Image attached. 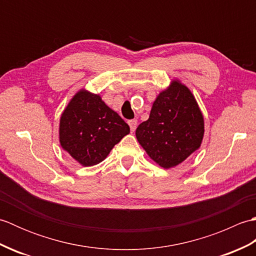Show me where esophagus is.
Here are the masks:
<instances>
[{
    "mask_svg": "<svg viewBox=\"0 0 256 256\" xmlns=\"http://www.w3.org/2000/svg\"><path fill=\"white\" fill-rule=\"evenodd\" d=\"M128 125H130V128H131V132H134L138 126V120H135V118L130 120Z\"/></svg>",
    "mask_w": 256,
    "mask_h": 256,
    "instance_id": "esophagus-1",
    "label": "esophagus"
}]
</instances>
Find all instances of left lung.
I'll list each match as a JSON object with an SVG mask.
<instances>
[{"label": "left lung", "mask_w": 256, "mask_h": 256, "mask_svg": "<svg viewBox=\"0 0 256 256\" xmlns=\"http://www.w3.org/2000/svg\"><path fill=\"white\" fill-rule=\"evenodd\" d=\"M204 133V116L197 101L176 80L156 98L148 120L135 132L146 153L164 168L179 165L197 150Z\"/></svg>", "instance_id": "obj_1"}]
</instances>
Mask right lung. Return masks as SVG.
<instances>
[{
	"mask_svg": "<svg viewBox=\"0 0 256 256\" xmlns=\"http://www.w3.org/2000/svg\"><path fill=\"white\" fill-rule=\"evenodd\" d=\"M130 126L100 96L80 90L64 108L59 125L62 148L82 166L99 164Z\"/></svg>",
	"mask_w": 256,
	"mask_h": 256,
	"instance_id": "1",
	"label": "right lung"
}]
</instances>
